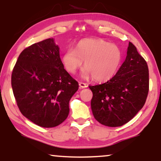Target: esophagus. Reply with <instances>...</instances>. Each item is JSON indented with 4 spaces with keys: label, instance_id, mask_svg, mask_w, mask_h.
Wrapping results in <instances>:
<instances>
[{
    "label": "esophagus",
    "instance_id": "esophagus-1",
    "mask_svg": "<svg viewBox=\"0 0 161 161\" xmlns=\"http://www.w3.org/2000/svg\"><path fill=\"white\" fill-rule=\"evenodd\" d=\"M79 86H80V89H83V88H86L88 86V84L83 82H79Z\"/></svg>",
    "mask_w": 161,
    "mask_h": 161
}]
</instances>
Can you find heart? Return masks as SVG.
I'll use <instances>...</instances> for the list:
<instances>
[{
  "instance_id": "obj_1",
  "label": "heart",
  "mask_w": 161,
  "mask_h": 161,
  "mask_svg": "<svg viewBox=\"0 0 161 161\" xmlns=\"http://www.w3.org/2000/svg\"><path fill=\"white\" fill-rule=\"evenodd\" d=\"M122 60V50L115 44L100 39H83L75 47L67 48L61 56V61L66 70L75 74L82 67L85 69L83 76L93 77L98 82L108 80L115 75Z\"/></svg>"
}]
</instances>
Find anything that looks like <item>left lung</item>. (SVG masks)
Returning <instances> with one entry per match:
<instances>
[{
  "mask_svg": "<svg viewBox=\"0 0 161 161\" xmlns=\"http://www.w3.org/2000/svg\"><path fill=\"white\" fill-rule=\"evenodd\" d=\"M93 93L91 107L95 119L108 127L126 124L142 108L149 92L147 61L129 42L126 59L111 79L89 86Z\"/></svg>",
  "mask_w": 161,
  "mask_h": 161,
  "instance_id": "8db88e82",
  "label": "left lung"
}]
</instances>
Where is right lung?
I'll return each instance as SVG.
<instances>
[{"mask_svg":"<svg viewBox=\"0 0 161 161\" xmlns=\"http://www.w3.org/2000/svg\"><path fill=\"white\" fill-rule=\"evenodd\" d=\"M12 86L21 114L49 128L67 118L69 102L79 85L64 69L59 47L50 38L22 51L13 69Z\"/></svg>","mask_w":161,"mask_h":161,"instance_id":"obj_1","label":"right lung"}]
</instances>
